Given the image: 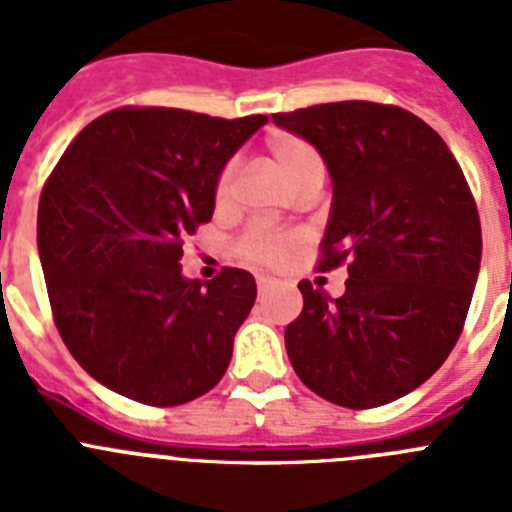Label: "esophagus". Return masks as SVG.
Returning a JSON list of instances; mask_svg holds the SVG:
<instances>
[{
    "label": "esophagus",
    "instance_id": "obj_1",
    "mask_svg": "<svg viewBox=\"0 0 512 512\" xmlns=\"http://www.w3.org/2000/svg\"><path fill=\"white\" fill-rule=\"evenodd\" d=\"M256 284H259V295H266V292H269L271 284H274V282H271L269 277H259V282H256Z\"/></svg>",
    "mask_w": 512,
    "mask_h": 512
}]
</instances>
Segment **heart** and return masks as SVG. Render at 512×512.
<instances>
[{
  "label": "heart",
  "instance_id": "obj_1",
  "mask_svg": "<svg viewBox=\"0 0 512 512\" xmlns=\"http://www.w3.org/2000/svg\"><path fill=\"white\" fill-rule=\"evenodd\" d=\"M269 158L274 169L287 179L292 187H302L310 179H323L325 166L323 158L310 143L302 138H292V135H279V138L269 140ZM235 184V164L225 166L220 174V182L215 189L217 205H225L233 194ZM300 246V235L297 233H284V230H266V228H253L238 243V251L246 261L264 266H277L289 259V253Z\"/></svg>",
  "mask_w": 512,
  "mask_h": 512
}]
</instances>
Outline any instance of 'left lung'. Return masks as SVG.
Instances as JSON below:
<instances>
[{
  "mask_svg": "<svg viewBox=\"0 0 512 512\" xmlns=\"http://www.w3.org/2000/svg\"><path fill=\"white\" fill-rule=\"evenodd\" d=\"M323 156L333 202L320 269L348 264L338 300L300 282L284 330L297 377L341 408H379L446 361L482 261L469 184L441 135L413 112L330 102L271 115Z\"/></svg>",
  "mask_w": 512,
  "mask_h": 512,
  "instance_id": "1",
  "label": "left lung"
}]
</instances>
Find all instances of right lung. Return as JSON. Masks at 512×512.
Instances as JSON below:
<instances>
[{"label":"right lung","mask_w":512,"mask_h":512,"mask_svg":"<svg viewBox=\"0 0 512 512\" xmlns=\"http://www.w3.org/2000/svg\"><path fill=\"white\" fill-rule=\"evenodd\" d=\"M269 117L122 107L89 122L40 194L38 253L53 318L84 372L171 408L223 379L256 300L243 269L182 274V243L210 223L225 164Z\"/></svg>","instance_id":"obj_1"}]
</instances>
